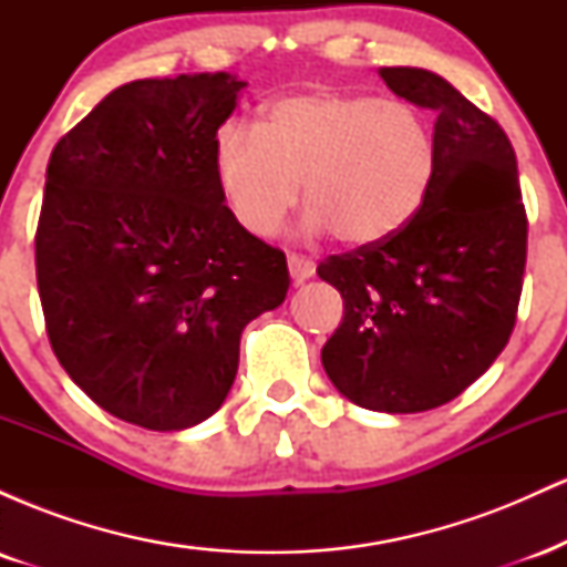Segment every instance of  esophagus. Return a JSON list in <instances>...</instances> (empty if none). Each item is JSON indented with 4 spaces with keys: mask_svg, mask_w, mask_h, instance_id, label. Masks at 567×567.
<instances>
[{
    "mask_svg": "<svg viewBox=\"0 0 567 567\" xmlns=\"http://www.w3.org/2000/svg\"><path fill=\"white\" fill-rule=\"evenodd\" d=\"M288 269H290V277L292 282H306L309 277H315V261H309V258L303 256H296V252H290L288 256Z\"/></svg>",
    "mask_w": 567,
    "mask_h": 567,
    "instance_id": "esophagus-1",
    "label": "esophagus"
}]
</instances>
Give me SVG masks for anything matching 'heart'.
Here are the masks:
<instances>
[{"instance_id":"b5f03b06","label":"heart","mask_w":567,"mask_h":567,"mask_svg":"<svg viewBox=\"0 0 567 567\" xmlns=\"http://www.w3.org/2000/svg\"><path fill=\"white\" fill-rule=\"evenodd\" d=\"M213 165L231 213L258 237L279 231L303 181L306 237L379 245L424 210L437 141L408 103L317 90L269 103L261 127L220 125Z\"/></svg>"}]
</instances>
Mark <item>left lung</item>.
Returning a JSON list of instances; mask_svg holds the SVG:
<instances>
[{
  "instance_id": "left-lung-1",
  "label": "left lung",
  "mask_w": 567,
  "mask_h": 567,
  "mask_svg": "<svg viewBox=\"0 0 567 567\" xmlns=\"http://www.w3.org/2000/svg\"><path fill=\"white\" fill-rule=\"evenodd\" d=\"M381 80L437 114V173L413 224L317 266L343 298L322 365L354 405L421 413L464 392L509 341L528 218L496 120L434 71L392 66Z\"/></svg>"
}]
</instances>
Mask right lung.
I'll return each mask as SVG.
<instances>
[{"instance_id": "obj_1", "label": "right lung", "mask_w": 567, "mask_h": 567, "mask_svg": "<svg viewBox=\"0 0 567 567\" xmlns=\"http://www.w3.org/2000/svg\"><path fill=\"white\" fill-rule=\"evenodd\" d=\"M245 82L135 80L55 143L37 229L53 351L95 405L181 432L224 405L239 336L290 288L288 261L226 207L218 127Z\"/></svg>"}]
</instances>
